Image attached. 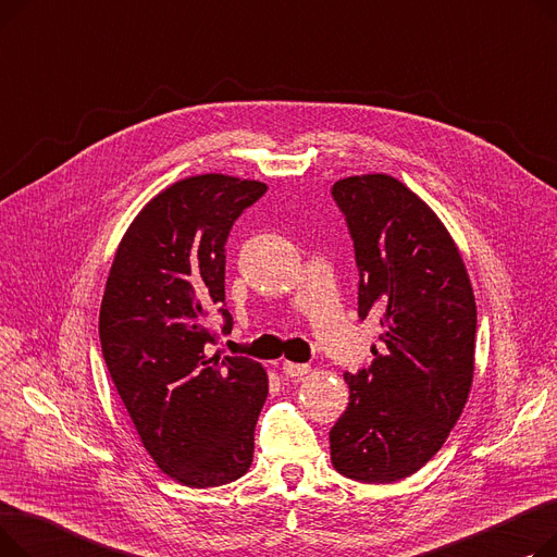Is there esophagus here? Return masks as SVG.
<instances>
[{"mask_svg": "<svg viewBox=\"0 0 557 557\" xmlns=\"http://www.w3.org/2000/svg\"><path fill=\"white\" fill-rule=\"evenodd\" d=\"M282 370H284V374H288V376H305V374L309 372V366H307V363L284 361V363H282Z\"/></svg>", "mask_w": 557, "mask_h": 557, "instance_id": "esophagus-1", "label": "esophagus"}]
</instances>
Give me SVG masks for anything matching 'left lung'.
<instances>
[{
  "label": "left lung",
  "instance_id": "8db88e82",
  "mask_svg": "<svg viewBox=\"0 0 557 557\" xmlns=\"http://www.w3.org/2000/svg\"><path fill=\"white\" fill-rule=\"evenodd\" d=\"M332 196L355 242L359 318L379 320L384 343L370 368L345 372L332 462L359 483H395L441 451L470 397L474 290L445 223L393 175H349Z\"/></svg>",
  "mask_w": 557,
  "mask_h": 557
}]
</instances>
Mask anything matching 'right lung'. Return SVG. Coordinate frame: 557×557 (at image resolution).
I'll return each instance as SVG.
<instances>
[{
  "instance_id": "1",
  "label": "right lung",
  "mask_w": 557,
  "mask_h": 557,
  "mask_svg": "<svg viewBox=\"0 0 557 557\" xmlns=\"http://www.w3.org/2000/svg\"><path fill=\"white\" fill-rule=\"evenodd\" d=\"M269 187L202 173L144 205L114 252L99 338L108 372L160 470L187 487L242 479L269 395L261 363L210 355L212 311L225 305L232 223Z\"/></svg>"
}]
</instances>
